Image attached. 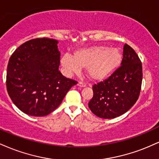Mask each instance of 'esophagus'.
I'll return each mask as SVG.
<instances>
[{"instance_id":"obj_1","label":"esophagus","mask_w":159,"mask_h":159,"mask_svg":"<svg viewBox=\"0 0 159 159\" xmlns=\"http://www.w3.org/2000/svg\"><path fill=\"white\" fill-rule=\"evenodd\" d=\"M78 86L79 87H86V84L84 83H83V82H78Z\"/></svg>"}]
</instances>
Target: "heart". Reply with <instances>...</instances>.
Returning a JSON list of instances; mask_svg holds the SVG:
<instances>
[{"mask_svg": "<svg viewBox=\"0 0 159 159\" xmlns=\"http://www.w3.org/2000/svg\"><path fill=\"white\" fill-rule=\"evenodd\" d=\"M121 59L122 53L118 48L95 46L75 50L72 57L63 55L61 64L66 75L78 73L83 68L92 80L102 81L118 68Z\"/></svg>", "mask_w": 159, "mask_h": 159, "instance_id": "heart-1", "label": "heart"}]
</instances>
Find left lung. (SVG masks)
<instances>
[{"label":"left lung","mask_w":159,"mask_h":159,"mask_svg":"<svg viewBox=\"0 0 159 159\" xmlns=\"http://www.w3.org/2000/svg\"><path fill=\"white\" fill-rule=\"evenodd\" d=\"M121 66L107 79L93 85L88 106L95 116L110 119L121 116L136 102L142 82V65L132 47L124 46Z\"/></svg>","instance_id":"left-lung-1"}]
</instances>
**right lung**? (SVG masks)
I'll list each match as a JSON object with an SVG mask.
<instances>
[{
	"label": "right lung",
	"mask_w": 159,
	"mask_h": 159,
	"mask_svg": "<svg viewBox=\"0 0 159 159\" xmlns=\"http://www.w3.org/2000/svg\"><path fill=\"white\" fill-rule=\"evenodd\" d=\"M58 43L51 38L32 39L16 49L9 58L7 92L15 106L29 116L41 117L51 113L70 88L77 84L58 70Z\"/></svg>",
	"instance_id": "right-lung-1"
}]
</instances>
